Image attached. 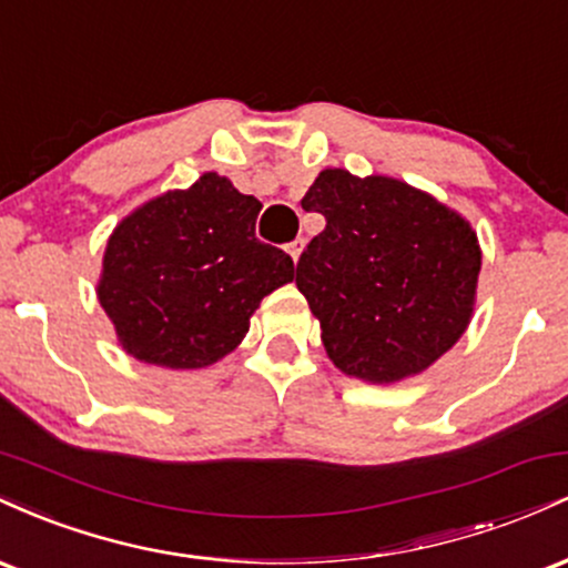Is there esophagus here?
Listing matches in <instances>:
<instances>
[{"label":"esophagus","instance_id":"34e87169","mask_svg":"<svg viewBox=\"0 0 568 568\" xmlns=\"http://www.w3.org/2000/svg\"><path fill=\"white\" fill-rule=\"evenodd\" d=\"M285 251H288V256L293 258V262H298V256H302V240H296V243H291L288 247H285Z\"/></svg>","mask_w":568,"mask_h":568}]
</instances>
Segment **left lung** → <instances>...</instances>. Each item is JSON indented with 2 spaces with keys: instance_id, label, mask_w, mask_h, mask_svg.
Wrapping results in <instances>:
<instances>
[{
  "instance_id": "1",
  "label": "left lung",
  "mask_w": 568,
  "mask_h": 568,
  "mask_svg": "<svg viewBox=\"0 0 568 568\" xmlns=\"http://www.w3.org/2000/svg\"><path fill=\"white\" fill-rule=\"evenodd\" d=\"M325 216L296 264L342 374L395 384L422 374L473 321L478 234L462 213L389 175L325 168L302 200Z\"/></svg>"
}]
</instances>
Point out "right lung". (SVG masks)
<instances>
[{
	"label": "right lung",
	"mask_w": 568,
	"mask_h": 568,
	"mask_svg": "<svg viewBox=\"0 0 568 568\" xmlns=\"http://www.w3.org/2000/svg\"><path fill=\"white\" fill-rule=\"evenodd\" d=\"M262 202L226 175L152 197L109 234L95 293L130 357L171 371L207 368L251 328L293 262L256 240Z\"/></svg>",
	"instance_id": "right-lung-1"
}]
</instances>
